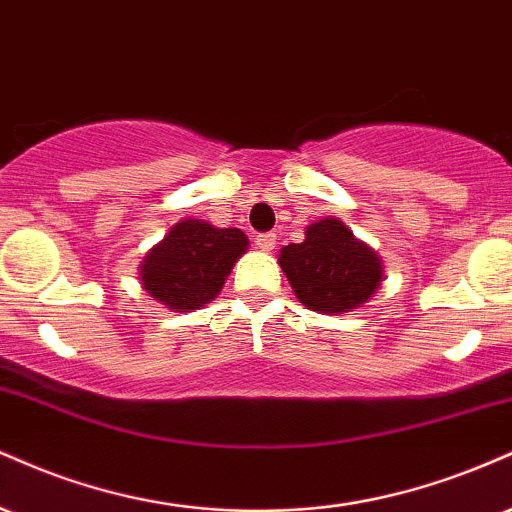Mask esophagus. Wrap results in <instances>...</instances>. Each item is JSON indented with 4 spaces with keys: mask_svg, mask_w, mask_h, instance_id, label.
Instances as JSON below:
<instances>
[{
    "mask_svg": "<svg viewBox=\"0 0 512 512\" xmlns=\"http://www.w3.org/2000/svg\"><path fill=\"white\" fill-rule=\"evenodd\" d=\"M275 242H278V237H275V232H266V234H258L256 237V246L261 251H273L275 249Z\"/></svg>",
    "mask_w": 512,
    "mask_h": 512,
    "instance_id": "34e87169",
    "label": "esophagus"
}]
</instances>
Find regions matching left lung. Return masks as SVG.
<instances>
[{
  "mask_svg": "<svg viewBox=\"0 0 512 512\" xmlns=\"http://www.w3.org/2000/svg\"><path fill=\"white\" fill-rule=\"evenodd\" d=\"M278 263L299 302L328 316L364 306L383 282L381 256L330 215L306 225L302 244L282 246Z\"/></svg>",
  "mask_w": 512,
  "mask_h": 512,
  "instance_id": "1",
  "label": "left lung"
}]
</instances>
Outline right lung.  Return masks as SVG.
<instances>
[{"instance_id": "obj_1", "label": "right lung", "mask_w": 512, "mask_h": 512, "mask_svg": "<svg viewBox=\"0 0 512 512\" xmlns=\"http://www.w3.org/2000/svg\"><path fill=\"white\" fill-rule=\"evenodd\" d=\"M249 249L237 227L184 218L143 256L141 287L172 311H194L218 297L234 263Z\"/></svg>"}]
</instances>
